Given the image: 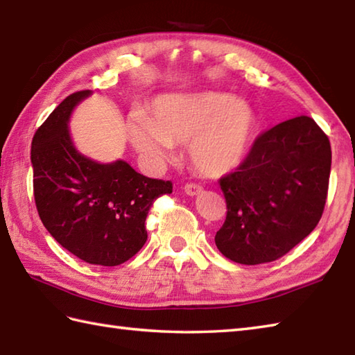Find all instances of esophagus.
I'll return each mask as SVG.
<instances>
[{
	"instance_id": "esophagus-1",
	"label": "esophagus",
	"mask_w": 355,
	"mask_h": 355,
	"mask_svg": "<svg viewBox=\"0 0 355 355\" xmlns=\"http://www.w3.org/2000/svg\"><path fill=\"white\" fill-rule=\"evenodd\" d=\"M184 192L187 195H191V197H193V195H198L202 192V187L200 184H195V183H187L184 186Z\"/></svg>"
}]
</instances>
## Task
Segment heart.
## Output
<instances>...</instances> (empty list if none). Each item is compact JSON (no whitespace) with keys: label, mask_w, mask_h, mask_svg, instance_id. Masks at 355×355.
<instances>
[{"label":"heart","mask_w":355,"mask_h":355,"mask_svg":"<svg viewBox=\"0 0 355 355\" xmlns=\"http://www.w3.org/2000/svg\"><path fill=\"white\" fill-rule=\"evenodd\" d=\"M150 111V117L137 112L130 119L132 146L148 160L162 162L173 143H189L192 166L207 177L235 171L258 130L252 105L221 92L162 96Z\"/></svg>","instance_id":"b5f03b06"}]
</instances>
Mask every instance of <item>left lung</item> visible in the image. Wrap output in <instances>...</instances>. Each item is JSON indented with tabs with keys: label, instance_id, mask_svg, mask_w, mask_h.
<instances>
[{
	"label": "left lung",
	"instance_id": "obj_1",
	"mask_svg": "<svg viewBox=\"0 0 355 355\" xmlns=\"http://www.w3.org/2000/svg\"><path fill=\"white\" fill-rule=\"evenodd\" d=\"M329 172V139L311 117L262 132L236 171L220 178L227 216L218 250L244 266L282 258L320 221Z\"/></svg>",
	"mask_w": 355,
	"mask_h": 355
}]
</instances>
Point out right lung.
<instances>
[{"mask_svg":"<svg viewBox=\"0 0 355 355\" xmlns=\"http://www.w3.org/2000/svg\"><path fill=\"white\" fill-rule=\"evenodd\" d=\"M92 94L76 92L58 105L32 141L33 195L45 229L79 259L114 267L145 245L153 202L172 183L148 178L123 160L102 164L74 148L69 120Z\"/></svg>","mask_w":355,"mask_h":355,"instance_id":"right-lung-1","label":"right lung"}]
</instances>
